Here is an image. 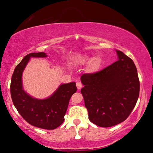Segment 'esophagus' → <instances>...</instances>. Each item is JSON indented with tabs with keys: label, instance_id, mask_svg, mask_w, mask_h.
I'll use <instances>...</instances> for the list:
<instances>
[{
	"label": "esophagus",
	"instance_id": "esophagus-1",
	"mask_svg": "<svg viewBox=\"0 0 153 153\" xmlns=\"http://www.w3.org/2000/svg\"><path fill=\"white\" fill-rule=\"evenodd\" d=\"M76 87H77V89H78L79 90V89H81V88H82V83H81V82H76Z\"/></svg>",
	"mask_w": 153,
	"mask_h": 153
}]
</instances>
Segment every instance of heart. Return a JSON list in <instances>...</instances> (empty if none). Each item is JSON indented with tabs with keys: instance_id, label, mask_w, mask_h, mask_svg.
Returning <instances> with one entry per match:
<instances>
[{
	"instance_id": "obj_1",
	"label": "heart",
	"mask_w": 153,
	"mask_h": 153,
	"mask_svg": "<svg viewBox=\"0 0 153 153\" xmlns=\"http://www.w3.org/2000/svg\"><path fill=\"white\" fill-rule=\"evenodd\" d=\"M89 58L87 57V56H85V57L83 58V60H88V59H89ZM97 60H96V59H93V62H92V66H93V67H95V66H97Z\"/></svg>"
}]
</instances>
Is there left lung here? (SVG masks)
<instances>
[{"label":"left lung","instance_id":"8db88e82","mask_svg":"<svg viewBox=\"0 0 153 153\" xmlns=\"http://www.w3.org/2000/svg\"><path fill=\"white\" fill-rule=\"evenodd\" d=\"M118 60L102 71L84 74L81 92L91 122L100 127H111L124 122L134 108L140 82L132 59L116 50Z\"/></svg>","mask_w":153,"mask_h":153}]
</instances>
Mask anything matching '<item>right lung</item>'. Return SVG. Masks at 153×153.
I'll list each match as a JSON object with an SVG mask.
<instances>
[{"label":"right lung","instance_id":"right-lung-1","mask_svg":"<svg viewBox=\"0 0 153 153\" xmlns=\"http://www.w3.org/2000/svg\"><path fill=\"white\" fill-rule=\"evenodd\" d=\"M44 52L31 53L16 66L10 82L13 105L29 124L45 130H53L62 124L70 99L76 91L75 82L62 84L46 99H36L24 91L22 74L31 58H45Z\"/></svg>","mask_w":153,"mask_h":153}]
</instances>
